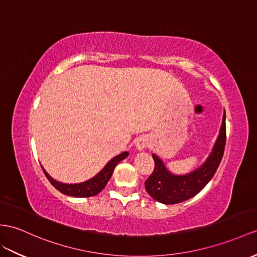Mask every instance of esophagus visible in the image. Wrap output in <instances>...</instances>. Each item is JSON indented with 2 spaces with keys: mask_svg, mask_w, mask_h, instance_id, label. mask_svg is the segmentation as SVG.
<instances>
[{
  "mask_svg": "<svg viewBox=\"0 0 257 257\" xmlns=\"http://www.w3.org/2000/svg\"><path fill=\"white\" fill-rule=\"evenodd\" d=\"M147 146H148V140L146 137H140V139H137L135 141V147L137 150H140V152L143 149H145Z\"/></svg>",
  "mask_w": 257,
  "mask_h": 257,
  "instance_id": "1",
  "label": "esophagus"
}]
</instances>
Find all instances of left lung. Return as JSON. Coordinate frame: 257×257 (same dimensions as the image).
Listing matches in <instances>:
<instances>
[{
  "label": "left lung",
  "mask_w": 257,
  "mask_h": 257,
  "mask_svg": "<svg viewBox=\"0 0 257 257\" xmlns=\"http://www.w3.org/2000/svg\"><path fill=\"white\" fill-rule=\"evenodd\" d=\"M226 145V112H223L219 135L211 153L202 166L186 174H173L157 155L153 154L155 169L145 182L148 194L155 201L166 205L182 203L201 192L214 177L220 165Z\"/></svg>",
  "instance_id": "1"
}]
</instances>
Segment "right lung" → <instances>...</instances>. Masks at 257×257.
<instances>
[{"mask_svg":"<svg viewBox=\"0 0 257 257\" xmlns=\"http://www.w3.org/2000/svg\"><path fill=\"white\" fill-rule=\"evenodd\" d=\"M128 156L127 152H124L120 155L115 156V157L112 158L107 165H105L102 170L99 173H97L95 177L85 181V182H80L76 184H67V183H62L59 181L54 180L53 178L50 177V174L45 170V168L42 167V170L45 172L47 179L50 181L56 190L63 193L64 195L73 196V197H90L95 196L103 190V187L107 185L108 181L110 180L112 173L115 166L120 162L121 160L125 159Z\"/></svg>","mask_w":257,"mask_h":257,"instance_id":"add662e5","label":"right lung"}]
</instances>
